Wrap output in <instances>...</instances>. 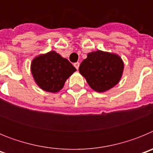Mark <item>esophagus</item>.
I'll return each instance as SVG.
<instances>
[{
    "label": "esophagus",
    "mask_w": 153,
    "mask_h": 153,
    "mask_svg": "<svg viewBox=\"0 0 153 153\" xmlns=\"http://www.w3.org/2000/svg\"><path fill=\"white\" fill-rule=\"evenodd\" d=\"M74 67H76V70H78V69H79V62H76V63H74Z\"/></svg>",
    "instance_id": "1"
}]
</instances>
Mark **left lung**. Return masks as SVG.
<instances>
[{"instance_id": "8db88e82", "label": "left lung", "mask_w": 153, "mask_h": 153, "mask_svg": "<svg viewBox=\"0 0 153 153\" xmlns=\"http://www.w3.org/2000/svg\"><path fill=\"white\" fill-rule=\"evenodd\" d=\"M124 64L120 56L97 51L89 53L79 67L80 74L95 91L102 93L113 88L120 82Z\"/></svg>"}]
</instances>
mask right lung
Listing matches in <instances>:
<instances>
[{
  "mask_svg": "<svg viewBox=\"0 0 153 153\" xmlns=\"http://www.w3.org/2000/svg\"><path fill=\"white\" fill-rule=\"evenodd\" d=\"M30 69L36 84L51 93L60 91L69 76L76 70L68 60L53 51L36 56Z\"/></svg>",
  "mask_w": 153,
  "mask_h": 153,
  "instance_id": "add662e5",
  "label": "right lung"
}]
</instances>
